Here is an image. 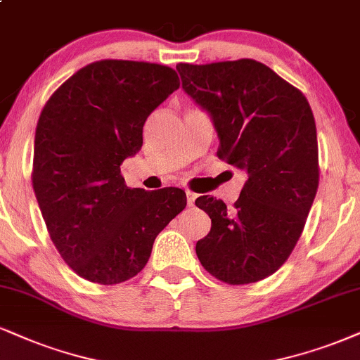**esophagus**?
<instances>
[{
    "label": "esophagus",
    "instance_id": "34e87169",
    "mask_svg": "<svg viewBox=\"0 0 360 360\" xmlns=\"http://www.w3.org/2000/svg\"><path fill=\"white\" fill-rule=\"evenodd\" d=\"M195 200H197V193L190 192V190H187V203L188 207H193L195 205Z\"/></svg>",
    "mask_w": 360,
    "mask_h": 360
}]
</instances>
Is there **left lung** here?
<instances>
[{"label": "left lung", "mask_w": 360, "mask_h": 360, "mask_svg": "<svg viewBox=\"0 0 360 360\" xmlns=\"http://www.w3.org/2000/svg\"><path fill=\"white\" fill-rule=\"evenodd\" d=\"M181 86L214 120L217 157L247 173L227 208L214 197L195 205L212 219L195 252L230 285L254 283L285 264L302 235L319 187L316 120L302 91L260 61L242 58L176 65Z\"/></svg>", "instance_id": "8db88e82"}]
</instances>
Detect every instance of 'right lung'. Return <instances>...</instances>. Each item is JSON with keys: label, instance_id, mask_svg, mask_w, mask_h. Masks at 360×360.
Wrapping results in <instances>:
<instances>
[{"label": "right lung", "instance_id": "obj_1", "mask_svg": "<svg viewBox=\"0 0 360 360\" xmlns=\"http://www.w3.org/2000/svg\"><path fill=\"white\" fill-rule=\"evenodd\" d=\"M179 86L170 66L101 60L43 106L33 190L51 242L82 278L113 285L135 277L157 235L187 205L184 190L130 188L120 172L141 148L148 115Z\"/></svg>", "mask_w": 360, "mask_h": 360}]
</instances>
